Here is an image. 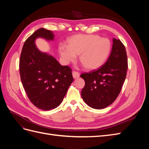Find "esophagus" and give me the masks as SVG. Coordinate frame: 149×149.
I'll use <instances>...</instances> for the list:
<instances>
[{"mask_svg": "<svg viewBox=\"0 0 149 149\" xmlns=\"http://www.w3.org/2000/svg\"><path fill=\"white\" fill-rule=\"evenodd\" d=\"M72 74H73V77L74 79L79 78V75H80L79 72H78V71H73V73H72Z\"/></svg>", "mask_w": 149, "mask_h": 149, "instance_id": "1", "label": "esophagus"}]
</instances>
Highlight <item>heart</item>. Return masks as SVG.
I'll use <instances>...</instances> for the list:
<instances>
[{
    "instance_id": "obj_1",
    "label": "heart",
    "mask_w": 149,
    "mask_h": 149,
    "mask_svg": "<svg viewBox=\"0 0 149 149\" xmlns=\"http://www.w3.org/2000/svg\"><path fill=\"white\" fill-rule=\"evenodd\" d=\"M111 49L110 40L95 35L78 34L68 40V46L60 45L58 51L61 59L68 64L76 59L79 55V61L86 69L93 70L99 68L109 56Z\"/></svg>"
}]
</instances>
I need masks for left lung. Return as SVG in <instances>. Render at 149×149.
Segmentation results:
<instances>
[{
  "instance_id": "8db88e82",
  "label": "left lung",
  "mask_w": 149,
  "mask_h": 149,
  "mask_svg": "<svg viewBox=\"0 0 149 149\" xmlns=\"http://www.w3.org/2000/svg\"><path fill=\"white\" fill-rule=\"evenodd\" d=\"M112 42L111 54L104 64L80 76L85 81L82 98L93 109H101L111 104L119 94L127 75L125 48L119 39L113 38Z\"/></svg>"
}]
</instances>
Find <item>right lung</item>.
<instances>
[{
    "instance_id": "1",
    "label": "right lung",
    "mask_w": 149,
    "mask_h": 149,
    "mask_svg": "<svg viewBox=\"0 0 149 149\" xmlns=\"http://www.w3.org/2000/svg\"><path fill=\"white\" fill-rule=\"evenodd\" d=\"M54 39L52 31L40 28L26 40L21 52L19 70L21 81L31 102L43 111H49L61 103L73 81L71 69L61 66L55 58L40 52L35 40Z\"/></svg>"
}]
</instances>
